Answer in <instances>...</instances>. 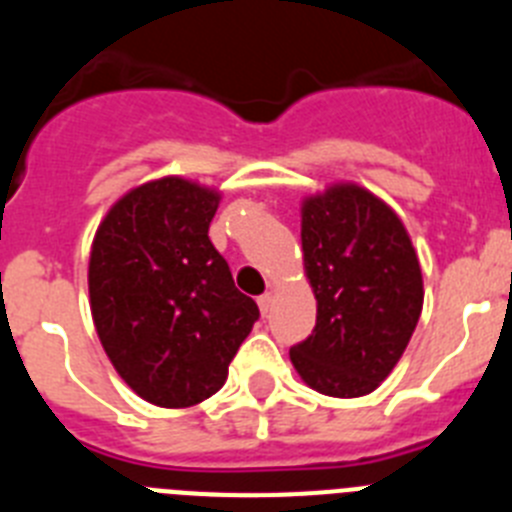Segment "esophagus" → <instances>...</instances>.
<instances>
[{
    "mask_svg": "<svg viewBox=\"0 0 512 512\" xmlns=\"http://www.w3.org/2000/svg\"><path fill=\"white\" fill-rule=\"evenodd\" d=\"M271 305H274V297H271V292H266V295L259 297V310H261V315H269Z\"/></svg>",
    "mask_w": 512,
    "mask_h": 512,
    "instance_id": "34e87169",
    "label": "esophagus"
}]
</instances>
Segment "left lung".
I'll return each instance as SVG.
<instances>
[{"label": "left lung", "instance_id": "obj_1", "mask_svg": "<svg viewBox=\"0 0 512 512\" xmlns=\"http://www.w3.org/2000/svg\"><path fill=\"white\" fill-rule=\"evenodd\" d=\"M302 253L318 320L289 359L323 395H369L395 369L423 310L408 230L372 192L338 184L302 205Z\"/></svg>", "mask_w": 512, "mask_h": 512}]
</instances>
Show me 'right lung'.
<instances>
[{"instance_id": "obj_1", "label": "right lung", "mask_w": 512, "mask_h": 512, "mask_svg": "<svg viewBox=\"0 0 512 512\" xmlns=\"http://www.w3.org/2000/svg\"><path fill=\"white\" fill-rule=\"evenodd\" d=\"M217 202L212 189L166 176L125 194L94 235L97 336L117 374L158 408L215 395L259 320L207 235Z\"/></svg>"}]
</instances>
